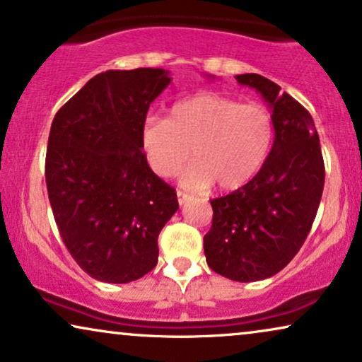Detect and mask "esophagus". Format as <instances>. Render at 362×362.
Listing matches in <instances>:
<instances>
[{
  "instance_id": "1",
  "label": "esophagus",
  "mask_w": 362,
  "mask_h": 362,
  "mask_svg": "<svg viewBox=\"0 0 362 362\" xmlns=\"http://www.w3.org/2000/svg\"><path fill=\"white\" fill-rule=\"evenodd\" d=\"M176 196H177V203H180L181 206H182V204H185V203H186V201L191 198V196H189V194H187V192H182V191H176Z\"/></svg>"
}]
</instances>
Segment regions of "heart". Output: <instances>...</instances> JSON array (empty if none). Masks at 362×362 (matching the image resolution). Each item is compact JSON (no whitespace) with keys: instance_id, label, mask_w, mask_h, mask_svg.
Segmentation results:
<instances>
[{"instance_id":"heart-1","label":"heart","mask_w":362,"mask_h":362,"mask_svg":"<svg viewBox=\"0 0 362 362\" xmlns=\"http://www.w3.org/2000/svg\"><path fill=\"white\" fill-rule=\"evenodd\" d=\"M274 141V119L261 105L201 93L176 101L168 119L149 118L141 128V148L154 175L173 177L189 159L182 186L241 189L262 170Z\"/></svg>"}]
</instances>
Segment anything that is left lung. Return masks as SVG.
I'll list each match as a JSON object with an SVG mask.
<instances>
[{
	"mask_svg": "<svg viewBox=\"0 0 362 362\" xmlns=\"http://www.w3.org/2000/svg\"><path fill=\"white\" fill-rule=\"evenodd\" d=\"M236 79L261 93L273 110L274 143L255 180L211 199L204 255L214 273L251 283L279 273L301 250L321 203L325 161L306 107L261 74Z\"/></svg>",
	"mask_w": 362,
	"mask_h": 362,
	"instance_id": "obj_1",
	"label": "left lung"
}]
</instances>
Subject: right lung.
<instances>
[{
  "label": "right lung",
  "instance_id": "right-lung-1",
  "mask_svg": "<svg viewBox=\"0 0 362 362\" xmlns=\"http://www.w3.org/2000/svg\"><path fill=\"white\" fill-rule=\"evenodd\" d=\"M171 83L161 68L110 69L56 112L46 187L69 255L103 283L136 281L158 264V236L176 213L175 187L141 148L149 105Z\"/></svg>",
  "mask_w": 362,
  "mask_h": 362
}]
</instances>
